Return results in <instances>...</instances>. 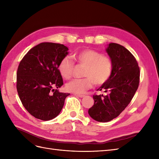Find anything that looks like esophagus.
Instances as JSON below:
<instances>
[{"label":"esophagus","mask_w":159,"mask_h":159,"mask_svg":"<svg viewBox=\"0 0 159 159\" xmlns=\"http://www.w3.org/2000/svg\"><path fill=\"white\" fill-rule=\"evenodd\" d=\"M74 95L75 96H77V97H79V98H83L84 95H80V94H77V93H74Z\"/></svg>","instance_id":"34e87169"}]
</instances>
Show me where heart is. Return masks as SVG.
Wrapping results in <instances>:
<instances>
[{
  "mask_svg": "<svg viewBox=\"0 0 159 159\" xmlns=\"http://www.w3.org/2000/svg\"><path fill=\"white\" fill-rule=\"evenodd\" d=\"M76 61L86 66L84 71V79H75L66 84V89L70 92L80 94L85 93L92 87L105 83L113 73V62L107 56H103L94 50H83L74 55ZM74 64L70 57L66 56L61 60L58 69L61 76L66 79L72 76Z\"/></svg>",
  "mask_w": 159,
  "mask_h": 159,
  "instance_id": "1",
  "label": "heart"
}]
</instances>
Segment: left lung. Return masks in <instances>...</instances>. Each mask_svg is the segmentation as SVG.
Segmentation results:
<instances>
[{
  "label": "left lung",
  "instance_id": "left-lung-1",
  "mask_svg": "<svg viewBox=\"0 0 159 159\" xmlns=\"http://www.w3.org/2000/svg\"><path fill=\"white\" fill-rule=\"evenodd\" d=\"M106 52L113 62V73L108 81L97 91L108 95H94V104L88 111L90 117L100 122H107L117 117L125 109L138 89L140 72L132 53L123 46L110 43Z\"/></svg>",
  "mask_w": 159,
  "mask_h": 159
}]
</instances>
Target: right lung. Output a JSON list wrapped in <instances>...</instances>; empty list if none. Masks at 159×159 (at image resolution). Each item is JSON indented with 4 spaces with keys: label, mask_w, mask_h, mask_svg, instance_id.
Returning a JSON list of instances; mask_svg holds the SVG:
<instances>
[{
    "label": "right lung",
    "mask_w": 159,
    "mask_h": 159,
    "mask_svg": "<svg viewBox=\"0 0 159 159\" xmlns=\"http://www.w3.org/2000/svg\"><path fill=\"white\" fill-rule=\"evenodd\" d=\"M68 50L63 44L43 42L30 50L19 64L18 96L26 111L37 119L48 121L56 117L70 95L58 89L63 85L59 64Z\"/></svg>",
    "instance_id": "add662e5"
}]
</instances>
